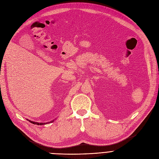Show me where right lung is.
Listing matches in <instances>:
<instances>
[{
  "instance_id": "add662e5",
  "label": "right lung",
  "mask_w": 159,
  "mask_h": 159,
  "mask_svg": "<svg viewBox=\"0 0 159 159\" xmlns=\"http://www.w3.org/2000/svg\"><path fill=\"white\" fill-rule=\"evenodd\" d=\"M27 120H28L27 119ZM28 121H29V122H30V123H32V124H33L38 125H44V124H46L48 123V122H47V123H39V122H33V121H31V120H28ZM54 120H52V121H51V122H50L49 123L52 122H54Z\"/></svg>"
}]
</instances>
